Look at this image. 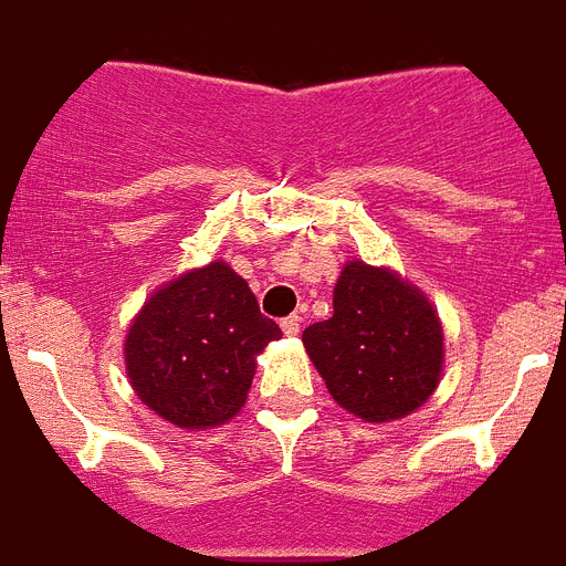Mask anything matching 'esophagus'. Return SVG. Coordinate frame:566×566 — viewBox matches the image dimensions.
I'll use <instances>...</instances> for the list:
<instances>
[{
    "label": "esophagus",
    "mask_w": 566,
    "mask_h": 566,
    "mask_svg": "<svg viewBox=\"0 0 566 566\" xmlns=\"http://www.w3.org/2000/svg\"><path fill=\"white\" fill-rule=\"evenodd\" d=\"M280 327H283L286 336H297L301 333V315H289V318L280 321Z\"/></svg>",
    "instance_id": "esophagus-1"
}]
</instances>
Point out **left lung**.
I'll list each match as a JSON object with an SVG mask.
<instances>
[{
  "label": "left lung",
  "instance_id": "left-lung-1",
  "mask_svg": "<svg viewBox=\"0 0 566 566\" xmlns=\"http://www.w3.org/2000/svg\"><path fill=\"white\" fill-rule=\"evenodd\" d=\"M304 347L342 409L370 423L406 418L436 391L444 336L436 310L388 269L347 262L333 318L304 329Z\"/></svg>",
  "mask_w": 566,
  "mask_h": 566
}]
</instances>
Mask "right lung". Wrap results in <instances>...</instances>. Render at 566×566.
I'll return each mask as SVG.
<instances>
[{"label":"right lung","instance_id":"right-lung-1","mask_svg":"<svg viewBox=\"0 0 566 566\" xmlns=\"http://www.w3.org/2000/svg\"><path fill=\"white\" fill-rule=\"evenodd\" d=\"M280 336L245 280L210 262L148 297L125 338L128 377L175 427H219L245 403L254 356Z\"/></svg>","mask_w":566,"mask_h":566}]
</instances>
